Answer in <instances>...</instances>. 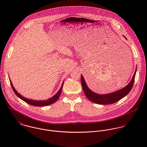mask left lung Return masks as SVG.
I'll list each match as a JSON object with an SVG mask.
<instances>
[{"label": "left lung", "mask_w": 147, "mask_h": 147, "mask_svg": "<svg viewBox=\"0 0 147 147\" xmlns=\"http://www.w3.org/2000/svg\"><path fill=\"white\" fill-rule=\"evenodd\" d=\"M125 38L126 39L125 37ZM136 72V68L131 80L125 87L116 92L105 94H98L92 91L86 84L83 76L81 75V82H82V85L84 94H85L86 97L90 101L95 104H100V105H107V104H114L119 101L121 99L123 98V97H125L126 95L128 94V93L131 91L133 86V84L134 83Z\"/></svg>", "instance_id": "1"}]
</instances>
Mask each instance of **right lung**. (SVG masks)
<instances>
[{"mask_svg": "<svg viewBox=\"0 0 147 147\" xmlns=\"http://www.w3.org/2000/svg\"><path fill=\"white\" fill-rule=\"evenodd\" d=\"M9 82H10V84L12 86V88L13 90V92H15V93L16 94V96L21 99L22 100H23L24 101H25V102H26L27 104H29V105H33L34 106H48V105L53 104V103H54L55 101H57L58 100V99L59 98L61 92H62V90L63 88V84H64V81L63 82V83L62 84V86L60 88V89L58 90V92L52 97L49 98V99H47L46 100H32V99H28L27 98H25L23 96H22L20 93H19L17 90L15 89V88L13 86V84L11 82V80H10V78L9 77Z\"/></svg>", "mask_w": 147, "mask_h": 147, "instance_id": "right-lung-1", "label": "right lung"}]
</instances>
